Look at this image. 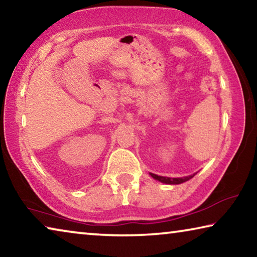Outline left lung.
I'll return each instance as SVG.
<instances>
[{
    "instance_id": "1",
    "label": "left lung",
    "mask_w": 257,
    "mask_h": 257,
    "mask_svg": "<svg viewBox=\"0 0 257 257\" xmlns=\"http://www.w3.org/2000/svg\"><path fill=\"white\" fill-rule=\"evenodd\" d=\"M197 173V172H196ZM196 173H194L193 176H188V177H184V178H168V177H162V176H158V175H154V173H151V176L154 178V179L159 180L161 182H164V184H169V185H179L182 184V182H185L187 180H189L193 178Z\"/></svg>"
}]
</instances>
